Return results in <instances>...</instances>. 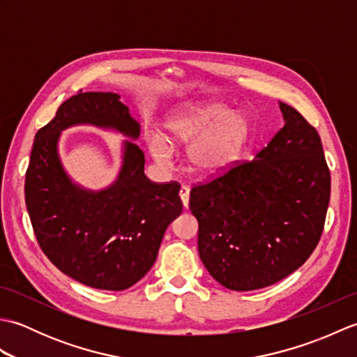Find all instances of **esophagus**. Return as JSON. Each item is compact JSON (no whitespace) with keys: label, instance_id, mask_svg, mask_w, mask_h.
<instances>
[{"label":"esophagus","instance_id":"1","mask_svg":"<svg viewBox=\"0 0 357 357\" xmlns=\"http://www.w3.org/2000/svg\"><path fill=\"white\" fill-rule=\"evenodd\" d=\"M179 198H181V201H183V206H184V208H188V198H190V188L185 187V185L181 187V190H179Z\"/></svg>","mask_w":357,"mask_h":357}]
</instances>
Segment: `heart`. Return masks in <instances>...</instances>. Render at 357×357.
Segmentation results:
<instances>
[{
	"label": "heart",
	"mask_w": 357,
	"mask_h": 357,
	"mask_svg": "<svg viewBox=\"0 0 357 357\" xmlns=\"http://www.w3.org/2000/svg\"><path fill=\"white\" fill-rule=\"evenodd\" d=\"M250 124L245 115L233 113L222 102L184 104L174 109L162 123V136L151 135L147 149L159 164H169L172 146H187L193 172L213 176L233 164L245 146Z\"/></svg>",
	"instance_id": "b5f03b06"
}]
</instances>
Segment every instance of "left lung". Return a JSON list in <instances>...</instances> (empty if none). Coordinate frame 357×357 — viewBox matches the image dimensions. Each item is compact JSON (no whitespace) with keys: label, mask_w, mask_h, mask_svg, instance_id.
Instances as JSON below:
<instances>
[{"label":"left lung","mask_w":357,"mask_h":357,"mask_svg":"<svg viewBox=\"0 0 357 357\" xmlns=\"http://www.w3.org/2000/svg\"><path fill=\"white\" fill-rule=\"evenodd\" d=\"M284 127L253 161L192 188L202 264L234 291L291 275L313 253L330 202V170L316 128L279 102Z\"/></svg>","instance_id":"left-lung-1"}]
</instances>
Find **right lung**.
Segmentation results:
<instances>
[{"mask_svg": "<svg viewBox=\"0 0 357 357\" xmlns=\"http://www.w3.org/2000/svg\"><path fill=\"white\" fill-rule=\"evenodd\" d=\"M75 125L128 138L117 178L100 191L73 181L59 156L61 133ZM139 135L138 121L110 92L73 95L35 135L24 187L35 236L58 270L98 290H126L146 276L167 227L183 211L178 183L153 184L144 174Z\"/></svg>", "mask_w": 357, "mask_h": 357, "instance_id": "1", "label": "right lung"}]
</instances>
